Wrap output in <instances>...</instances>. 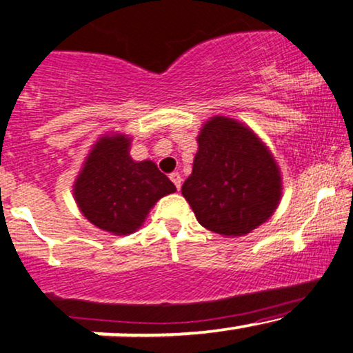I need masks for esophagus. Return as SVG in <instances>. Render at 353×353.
<instances>
[{"instance_id":"34e87169","label":"esophagus","mask_w":353,"mask_h":353,"mask_svg":"<svg viewBox=\"0 0 353 353\" xmlns=\"http://www.w3.org/2000/svg\"><path fill=\"white\" fill-rule=\"evenodd\" d=\"M170 181H172L174 185H176L177 191H181V185H183V179H181V174L179 172H172L170 174Z\"/></svg>"}]
</instances>
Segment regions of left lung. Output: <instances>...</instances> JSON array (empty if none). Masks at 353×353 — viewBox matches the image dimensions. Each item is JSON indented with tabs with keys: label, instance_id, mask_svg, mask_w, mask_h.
I'll return each mask as SVG.
<instances>
[{
	"label": "left lung",
	"instance_id": "8db88e82",
	"mask_svg": "<svg viewBox=\"0 0 353 353\" xmlns=\"http://www.w3.org/2000/svg\"><path fill=\"white\" fill-rule=\"evenodd\" d=\"M192 174L183 196L199 224L243 236L273 214L281 196L280 169L263 142L233 119L214 117L201 129Z\"/></svg>",
	"mask_w": 353,
	"mask_h": 353
}]
</instances>
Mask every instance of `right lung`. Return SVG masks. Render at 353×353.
Instances as JSON below:
<instances>
[{
    "label": "right lung",
    "instance_id": "obj_1",
    "mask_svg": "<svg viewBox=\"0 0 353 353\" xmlns=\"http://www.w3.org/2000/svg\"><path fill=\"white\" fill-rule=\"evenodd\" d=\"M129 145L125 135L100 139L73 189L85 218L114 234L132 233L162 196L176 191L152 161H132Z\"/></svg>",
    "mask_w": 353,
    "mask_h": 353
}]
</instances>
